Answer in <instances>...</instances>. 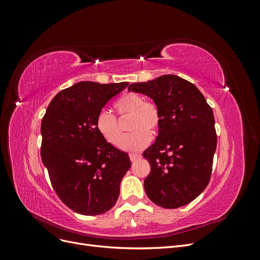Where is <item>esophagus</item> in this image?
Returning a JSON list of instances; mask_svg holds the SVG:
<instances>
[{
  "mask_svg": "<svg viewBox=\"0 0 260 260\" xmlns=\"http://www.w3.org/2000/svg\"><path fill=\"white\" fill-rule=\"evenodd\" d=\"M129 157H130V160L133 162V161H136L137 159L141 158V155L140 154H130Z\"/></svg>",
  "mask_w": 260,
  "mask_h": 260,
  "instance_id": "34e87169",
  "label": "esophagus"
}]
</instances>
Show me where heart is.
<instances>
[{"label": "heart", "instance_id": "heart-1", "mask_svg": "<svg viewBox=\"0 0 260 260\" xmlns=\"http://www.w3.org/2000/svg\"><path fill=\"white\" fill-rule=\"evenodd\" d=\"M118 116L130 117L128 129L132 131L124 139L120 122L111 112L103 109L96 117V130L103 139L114 146H119L125 151L136 152L144 148L151 137L157 135L161 123V114L158 106L153 102H145L137 93H128L118 100L115 104Z\"/></svg>", "mask_w": 260, "mask_h": 260}]
</instances>
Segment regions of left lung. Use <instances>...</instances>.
Masks as SVG:
<instances>
[{
    "instance_id": "1",
    "label": "left lung",
    "mask_w": 260,
    "mask_h": 260,
    "mask_svg": "<svg viewBox=\"0 0 260 260\" xmlns=\"http://www.w3.org/2000/svg\"><path fill=\"white\" fill-rule=\"evenodd\" d=\"M128 90L151 98L161 114L155 143L143 153L151 165L146 195L164 208L184 206L209 183L217 146L212 109L193 83L175 75L132 83Z\"/></svg>"
}]
</instances>
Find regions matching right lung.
Listing matches in <instances>:
<instances>
[{"mask_svg": "<svg viewBox=\"0 0 260 260\" xmlns=\"http://www.w3.org/2000/svg\"><path fill=\"white\" fill-rule=\"evenodd\" d=\"M128 82L82 81L58 92L41 122V157L54 191L67 207L85 216L111 209L131 167L129 155L96 130V117Z\"/></svg>", "mask_w": 260, "mask_h": 260, "instance_id": "obj_1", "label": "right lung"}]
</instances>
